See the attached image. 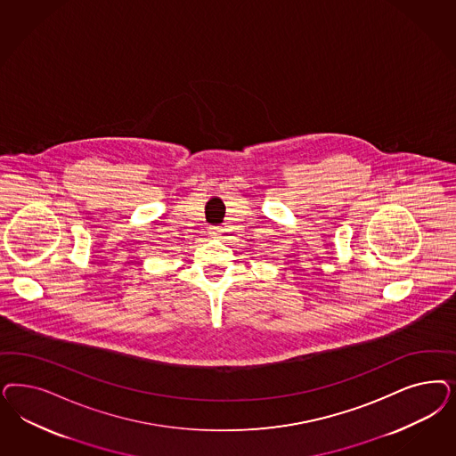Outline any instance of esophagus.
Masks as SVG:
<instances>
[{
	"label": "esophagus",
	"mask_w": 456,
	"mask_h": 456,
	"mask_svg": "<svg viewBox=\"0 0 456 456\" xmlns=\"http://www.w3.org/2000/svg\"><path fill=\"white\" fill-rule=\"evenodd\" d=\"M223 228L221 226H211L209 228V235L213 236V238H220L221 235H223Z\"/></svg>",
	"instance_id": "1"
}]
</instances>
